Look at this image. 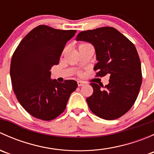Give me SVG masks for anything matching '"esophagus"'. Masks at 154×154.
<instances>
[{
  "mask_svg": "<svg viewBox=\"0 0 154 154\" xmlns=\"http://www.w3.org/2000/svg\"><path fill=\"white\" fill-rule=\"evenodd\" d=\"M77 85H78V86H83L84 85V83L81 81H78L77 82Z\"/></svg>",
  "mask_w": 154,
  "mask_h": 154,
  "instance_id": "1",
  "label": "esophagus"
}]
</instances>
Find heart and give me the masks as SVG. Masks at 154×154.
Returning a JSON list of instances; mask_svg holds the SVG:
<instances>
[{"instance_id":"heart-1","label":"heart","mask_w":154,"mask_h":154,"mask_svg":"<svg viewBox=\"0 0 154 154\" xmlns=\"http://www.w3.org/2000/svg\"><path fill=\"white\" fill-rule=\"evenodd\" d=\"M89 45V44H87V43H81V44L79 45V48L83 47V46H85V45Z\"/></svg>"}]
</instances>
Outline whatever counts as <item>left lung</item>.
Here are the masks:
<instances>
[{"mask_svg":"<svg viewBox=\"0 0 154 154\" xmlns=\"http://www.w3.org/2000/svg\"><path fill=\"white\" fill-rule=\"evenodd\" d=\"M77 41L90 42L98 62L97 77L109 75L104 89L91 83L93 94L86 101L91 111L106 120L119 119L134 104L142 85L141 62L134 45L114 27H103L82 31ZM103 87V86H101Z\"/></svg>","mask_w":154,"mask_h":154,"instance_id":"1","label":"left lung"}]
</instances>
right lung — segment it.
Wrapping results in <instances>:
<instances>
[{
  "instance_id": "1",
  "label": "right lung",
  "mask_w": 154,
  "mask_h": 154,
  "mask_svg": "<svg viewBox=\"0 0 154 154\" xmlns=\"http://www.w3.org/2000/svg\"><path fill=\"white\" fill-rule=\"evenodd\" d=\"M77 31L46 25L32 29L15 49L10 65L12 88L23 108L44 121L56 119L66 109L75 80H51V67L57 65L66 44Z\"/></svg>"
}]
</instances>
